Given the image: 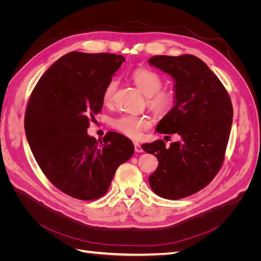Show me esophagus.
<instances>
[{
    "label": "esophagus",
    "instance_id": "1",
    "mask_svg": "<svg viewBox=\"0 0 261 261\" xmlns=\"http://www.w3.org/2000/svg\"><path fill=\"white\" fill-rule=\"evenodd\" d=\"M134 147H135L136 152H143L144 151V149L141 148V145L138 143V141H134Z\"/></svg>",
    "mask_w": 261,
    "mask_h": 261
}]
</instances>
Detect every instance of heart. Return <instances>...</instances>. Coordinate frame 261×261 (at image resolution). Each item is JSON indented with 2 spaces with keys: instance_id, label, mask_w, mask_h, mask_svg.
<instances>
[{
  "instance_id": "obj_1",
  "label": "heart",
  "mask_w": 261,
  "mask_h": 261,
  "mask_svg": "<svg viewBox=\"0 0 261 261\" xmlns=\"http://www.w3.org/2000/svg\"><path fill=\"white\" fill-rule=\"evenodd\" d=\"M132 80L139 90L147 96V107L158 116L167 115L173 109L176 101V94L173 89L162 88L163 80L152 69L139 67L132 73ZM117 88V81L111 80L102 91V101L109 106L114 99ZM111 126L123 135L130 138H139L144 130L151 126V121L147 116L121 115L111 121Z\"/></svg>"
}]
</instances>
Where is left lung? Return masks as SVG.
Segmentation results:
<instances>
[{
  "label": "left lung",
  "instance_id": "1",
  "mask_svg": "<svg viewBox=\"0 0 261 261\" xmlns=\"http://www.w3.org/2000/svg\"><path fill=\"white\" fill-rule=\"evenodd\" d=\"M148 62L175 81V106L158 124L156 132L179 138L170 146L163 140L141 146L159 161L149 184L162 198H185L206 187L222 167L233 120L232 102L216 74L195 55H155Z\"/></svg>",
  "mask_w": 261,
  "mask_h": 261
}]
</instances>
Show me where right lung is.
<instances>
[{
    "mask_svg": "<svg viewBox=\"0 0 261 261\" xmlns=\"http://www.w3.org/2000/svg\"><path fill=\"white\" fill-rule=\"evenodd\" d=\"M125 61L113 53L63 55L41 76L25 114L28 144L39 167L61 192L81 200L107 194L116 169L134 153L132 141L108 132L87 134L102 107V91Z\"/></svg>",
    "mask_w": 261,
    "mask_h": 261,
    "instance_id": "right-lung-1",
    "label": "right lung"
}]
</instances>
